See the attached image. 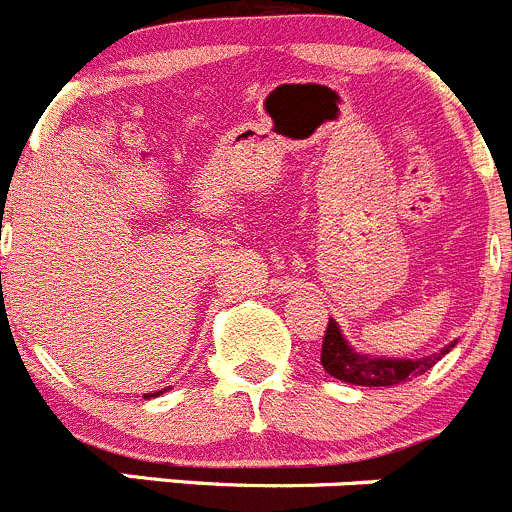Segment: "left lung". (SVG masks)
<instances>
[{
    "mask_svg": "<svg viewBox=\"0 0 512 512\" xmlns=\"http://www.w3.org/2000/svg\"><path fill=\"white\" fill-rule=\"evenodd\" d=\"M452 347H455V342L442 347L440 352L422 359L367 357V354H359L357 349L349 347V342L342 337V332H339L337 321L329 319L324 344H321V367L332 374L334 379L359 384V387H394V384L407 382V379L417 377V374H425L427 369L435 367Z\"/></svg>",
    "mask_w": 512,
    "mask_h": 512,
    "instance_id": "8db88e82",
    "label": "left lung"
}]
</instances>
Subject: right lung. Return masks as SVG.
<instances>
[{
  "label": "right lung",
  "mask_w": 512,
  "mask_h": 512,
  "mask_svg": "<svg viewBox=\"0 0 512 512\" xmlns=\"http://www.w3.org/2000/svg\"><path fill=\"white\" fill-rule=\"evenodd\" d=\"M165 389H170V387H165ZM165 389H158V392H150V394H143L145 399H150V397H160V394L165 392Z\"/></svg>",
  "instance_id": "add662e5"
}]
</instances>
